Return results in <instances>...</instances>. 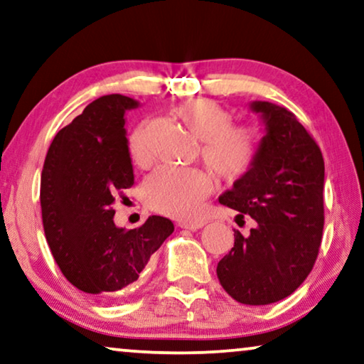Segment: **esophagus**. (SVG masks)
Wrapping results in <instances>:
<instances>
[{"label":"esophagus","instance_id":"1","mask_svg":"<svg viewBox=\"0 0 364 364\" xmlns=\"http://www.w3.org/2000/svg\"><path fill=\"white\" fill-rule=\"evenodd\" d=\"M181 227V229H188V230H199L200 227H204V222H180L178 224Z\"/></svg>","mask_w":364,"mask_h":364}]
</instances>
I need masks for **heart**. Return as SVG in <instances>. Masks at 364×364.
<instances>
[{"label":"heart","mask_w":364,"mask_h":364,"mask_svg":"<svg viewBox=\"0 0 364 364\" xmlns=\"http://www.w3.org/2000/svg\"><path fill=\"white\" fill-rule=\"evenodd\" d=\"M175 114L189 134L203 142L200 154L204 164L220 180L237 181L252 170L259 150L258 135L252 127L232 126L230 112L210 100L184 101ZM127 150L135 165H145L147 149L142 127L129 135ZM213 188L214 180L208 171L165 166L145 181L144 198L156 213L193 219L200 213L203 200Z\"/></svg>","instance_id":"obj_1"}]
</instances>
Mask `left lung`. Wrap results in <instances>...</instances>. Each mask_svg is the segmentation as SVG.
<instances>
[{"label": "left lung", "instance_id": "1", "mask_svg": "<svg viewBox=\"0 0 364 364\" xmlns=\"http://www.w3.org/2000/svg\"><path fill=\"white\" fill-rule=\"evenodd\" d=\"M250 109L264 124L258 159L219 203L250 215L257 225L248 237L235 230L217 278L237 302L267 306L291 296L316 263L325 166L316 140L291 111L268 101H253Z\"/></svg>", "mask_w": 364, "mask_h": 364}]
</instances>
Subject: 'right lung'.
Listing matches in <instances>:
<instances>
[{"label":"right lung","instance_id":"add662e5","mask_svg":"<svg viewBox=\"0 0 364 364\" xmlns=\"http://www.w3.org/2000/svg\"><path fill=\"white\" fill-rule=\"evenodd\" d=\"M140 102L106 95L90 102L48 147L41 178L43 232L65 278L96 299H112L139 279L173 234L151 215L137 229L114 224L116 194L134 184L126 111Z\"/></svg>","mask_w":364,"mask_h":364}]
</instances>
